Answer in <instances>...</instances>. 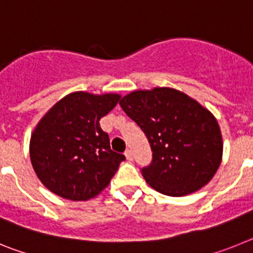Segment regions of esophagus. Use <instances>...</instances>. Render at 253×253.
I'll return each mask as SVG.
<instances>
[{
  "instance_id": "34e87169",
  "label": "esophagus",
  "mask_w": 253,
  "mask_h": 253,
  "mask_svg": "<svg viewBox=\"0 0 253 253\" xmlns=\"http://www.w3.org/2000/svg\"><path fill=\"white\" fill-rule=\"evenodd\" d=\"M124 154H125V157H126V160H128V161H133V153H131L130 149H126Z\"/></svg>"
}]
</instances>
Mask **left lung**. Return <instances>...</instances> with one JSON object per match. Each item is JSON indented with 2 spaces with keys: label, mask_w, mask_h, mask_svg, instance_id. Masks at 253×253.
Instances as JSON below:
<instances>
[{
  "label": "left lung",
  "mask_w": 253,
  "mask_h": 253,
  "mask_svg": "<svg viewBox=\"0 0 253 253\" xmlns=\"http://www.w3.org/2000/svg\"><path fill=\"white\" fill-rule=\"evenodd\" d=\"M119 104L151 144L153 158L142 175L152 189L185 196L214 177L222 162L223 139L207 107L171 87L133 91Z\"/></svg>",
  "instance_id": "left-lung-1"
}]
</instances>
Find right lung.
<instances>
[{
  "mask_svg": "<svg viewBox=\"0 0 253 253\" xmlns=\"http://www.w3.org/2000/svg\"><path fill=\"white\" fill-rule=\"evenodd\" d=\"M119 100V93L77 91L55 102L39 120L29 151L33 169L49 191L86 202L110 184L125 157L111 151L99 122Z\"/></svg>",
  "mask_w": 253,
  "mask_h": 253,
  "instance_id": "right-lung-1",
  "label": "right lung"
}]
</instances>
